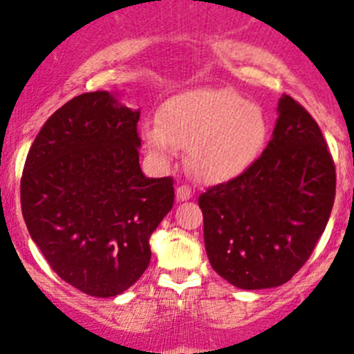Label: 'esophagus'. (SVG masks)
<instances>
[{"instance_id":"obj_1","label":"esophagus","mask_w":354,"mask_h":354,"mask_svg":"<svg viewBox=\"0 0 354 354\" xmlns=\"http://www.w3.org/2000/svg\"><path fill=\"white\" fill-rule=\"evenodd\" d=\"M177 201H189L192 197V189L189 185H178L176 191Z\"/></svg>"}]
</instances>
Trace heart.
<instances>
[{
  "instance_id": "obj_1",
  "label": "heart",
  "mask_w": 354,
  "mask_h": 354,
  "mask_svg": "<svg viewBox=\"0 0 354 354\" xmlns=\"http://www.w3.org/2000/svg\"><path fill=\"white\" fill-rule=\"evenodd\" d=\"M148 148L162 160L187 147V163L197 177L224 182L257 162L268 138L263 109L230 87H196L162 104L160 118L143 124Z\"/></svg>"
}]
</instances>
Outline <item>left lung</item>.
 Here are the masks:
<instances>
[{"instance_id":"left-lung-1","label":"left lung","mask_w":354,"mask_h":354,"mask_svg":"<svg viewBox=\"0 0 354 354\" xmlns=\"http://www.w3.org/2000/svg\"><path fill=\"white\" fill-rule=\"evenodd\" d=\"M334 196L336 169L321 128L283 94L263 153L199 196L209 263L245 290L288 282L324 233Z\"/></svg>"}]
</instances>
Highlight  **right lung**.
Segmentation results:
<instances>
[{
    "instance_id": "right-lung-1",
    "label": "right lung",
    "mask_w": 354,
    "mask_h": 354,
    "mask_svg": "<svg viewBox=\"0 0 354 354\" xmlns=\"http://www.w3.org/2000/svg\"><path fill=\"white\" fill-rule=\"evenodd\" d=\"M140 111L84 93L45 121L20 182L28 233L52 270L93 297H115L150 263L148 239L174 206V178L140 169Z\"/></svg>"
}]
</instances>
